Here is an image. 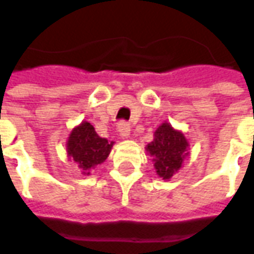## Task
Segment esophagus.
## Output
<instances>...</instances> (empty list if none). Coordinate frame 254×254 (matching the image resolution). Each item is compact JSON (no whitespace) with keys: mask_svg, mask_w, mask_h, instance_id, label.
<instances>
[{"mask_svg":"<svg viewBox=\"0 0 254 254\" xmlns=\"http://www.w3.org/2000/svg\"><path fill=\"white\" fill-rule=\"evenodd\" d=\"M118 133L122 138H127L130 134V125L127 122L122 121L118 124Z\"/></svg>","mask_w":254,"mask_h":254,"instance_id":"obj_1","label":"esophagus"}]
</instances>
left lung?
<instances>
[{
    "label": "left lung",
    "instance_id": "8db88e82",
    "mask_svg": "<svg viewBox=\"0 0 254 254\" xmlns=\"http://www.w3.org/2000/svg\"><path fill=\"white\" fill-rule=\"evenodd\" d=\"M188 149L189 141L185 134L166 121L160 124L154 133V140L145 147L147 154L152 158L156 174L165 181H170L181 169L189 155Z\"/></svg>",
    "mask_w": 254,
    "mask_h": 254
}]
</instances>
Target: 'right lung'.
Listing matches in <instances>:
<instances>
[{"label":"right lung","mask_w":254,"mask_h":254,"mask_svg":"<svg viewBox=\"0 0 254 254\" xmlns=\"http://www.w3.org/2000/svg\"><path fill=\"white\" fill-rule=\"evenodd\" d=\"M114 145V141L100 137L95 127L87 121L74 127L66 141V154L69 160L78 166L81 174L89 176L98 165H102Z\"/></svg>","instance_id":"1"}]
</instances>
